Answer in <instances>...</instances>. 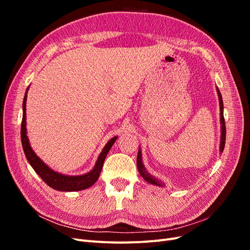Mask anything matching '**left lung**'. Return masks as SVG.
Returning a JSON list of instances; mask_svg holds the SVG:
<instances>
[{"mask_svg":"<svg viewBox=\"0 0 250 250\" xmlns=\"http://www.w3.org/2000/svg\"><path fill=\"white\" fill-rule=\"evenodd\" d=\"M217 93H218V97H219V104H220V123H221V142H220V152H223L224 150V146H225V137H226V127H225V121H224V116H223V101H222V96L220 90L217 88ZM137 166H138V170L141 174V176L145 179L147 183L151 184V185H155V186H165L164 184H162V181L157 180V178H155L154 176L151 175V174L148 173V171L145 169L142 162V152L141 150H139L138 152V158H137Z\"/></svg>","mask_w":250,"mask_h":250,"instance_id":"1","label":"left lung"}]
</instances>
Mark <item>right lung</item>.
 I'll return each instance as SVG.
<instances>
[{
  "instance_id": "obj_1",
  "label": "right lung",
  "mask_w": 250,
  "mask_h": 250,
  "mask_svg": "<svg viewBox=\"0 0 250 250\" xmlns=\"http://www.w3.org/2000/svg\"><path fill=\"white\" fill-rule=\"evenodd\" d=\"M28 90V88H27ZM26 101H27V92L24 97V101H22V120H21V140L22 149H24L25 155L29 164L31 165V167L34 169V171L39 174L40 177L46 183L49 187L53 188L54 190L63 191V192H75V191H81L92 187L96 181L99 178V175L101 173L103 164L106 157L107 153L113 143L116 142L117 137L112 138L103 148L102 152L100 153L98 161L95 165L94 169L84 174V175L80 176H67L62 175V174L57 173L54 170L50 169L48 166L44 164L41 158L37 156L34 151L32 150L31 146L29 144V140L27 137V129H26Z\"/></svg>"
}]
</instances>
